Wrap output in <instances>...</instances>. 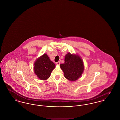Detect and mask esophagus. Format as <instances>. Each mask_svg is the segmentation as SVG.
Returning a JSON list of instances; mask_svg holds the SVG:
<instances>
[{
	"label": "esophagus",
	"mask_w": 120,
	"mask_h": 120,
	"mask_svg": "<svg viewBox=\"0 0 120 120\" xmlns=\"http://www.w3.org/2000/svg\"><path fill=\"white\" fill-rule=\"evenodd\" d=\"M56 64L57 65H59L60 64V62H58L56 63Z\"/></svg>",
	"instance_id": "esophagus-1"
}]
</instances>
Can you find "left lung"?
Returning <instances> with one entry per match:
<instances>
[{"instance_id": "8db88e82", "label": "left lung", "mask_w": 120, "mask_h": 120, "mask_svg": "<svg viewBox=\"0 0 120 120\" xmlns=\"http://www.w3.org/2000/svg\"><path fill=\"white\" fill-rule=\"evenodd\" d=\"M65 77L69 80L78 79L83 73L84 66L82 59L78 55L68 53L65 55V62L60 64Z\"/></svg>"}]
</instances>
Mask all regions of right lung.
<instances>
[{
	"label": "right lung",
	"mask_w": 120,
	"mask_h": 120,
	"mask_svg": "<svg viewBox=\"0 0 120 120\" xmlns=\"http://www.w3.org/2000/svg\"><path fill=\"white\" fill-rule=\"evenodd\" d=\"M55 66L48 56L44 54L35 61L34 67V73L40 80H47L50 77Z\"/></svg>",
	"instance_id": "add662e5"
}]
</instances>
